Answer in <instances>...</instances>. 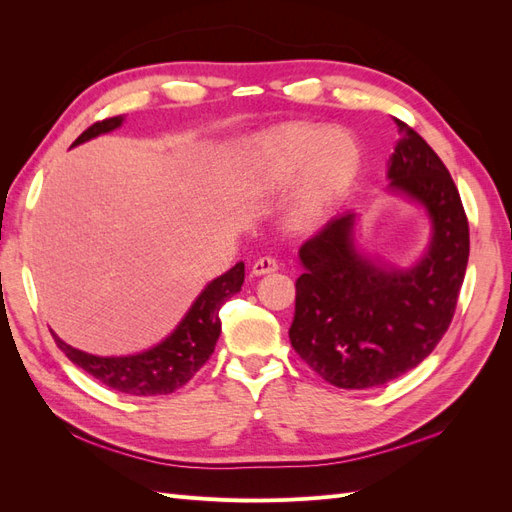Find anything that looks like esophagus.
Wrapping results in <instances>:
<instances>
[{
  "label": "esophagus",
  "mask_w": 512,
  "mask_h": 512,
  "mask_svg": "<svg viewBox=\"0 0 512 512\" xmlns=\"http://www.w3.org/2000/svg\"><path fill=\"white\" fill-rule=\"evenodd\" d=\"M277 269H280V265H277V260L271 258V256H262L252 265L254 275H267V273H273Z\"/></svg>",
  "instance_id": "esophagus-1"
}]
</instances>
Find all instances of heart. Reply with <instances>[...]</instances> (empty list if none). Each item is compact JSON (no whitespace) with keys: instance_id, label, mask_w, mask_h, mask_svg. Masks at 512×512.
I'll list each match as a JSON object with an SVG mask.
<instances>
[{"instance_id":"1","label":"heart","mask_w":512,"mask_h":512,"mask_svg":"<svg viewBox=\"0 0 512 512\" xmlns=\"http://www.w3.org/2000/svg\"><path fill=\"white\" fill-rule=\"evenodd\" d=\"M361 164V145L350 132L297 121L247 141L243 181L260 194L282 192L294 183L288 220L305 228L342 203Z\"/></svg>"}]
</instances>
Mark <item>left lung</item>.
<instances>
[{
    "instance_id": "obj_1",
    "label": "left lung",
    "mask_w": 512,
    "mask_h": 512,
    "mask_svg": "<svg viewBox=\"0 0 512 512\" xmlns=\"http://www.w3.org/2000/svg\"><path fill=\"white\" fill-rule=\"evenodd\" d=\"M397 121L391 190L423 205L427 254L410 269L369 260L354 247V213L339 215L303 243L294 284L290 344L339 389H374L431 354L453 320L470 256V228L457 185L423 136Z\"/></svg>"
}]
</instances>
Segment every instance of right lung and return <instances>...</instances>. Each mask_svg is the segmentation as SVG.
Wrapping results in <instances>:
<instances>
[{
	"label": "right lung",
	"instance_id": "add662e5",
	"mask_svg": "<svg viewBox=\"0 0 512 512\" xmlns=\"http://www.w3.org/2000/svg\"><path fill=\"white\" fill-rule=\"evenodd\" d=\"M121 121V115L96 121L94 126H89L76 138L74 145H81L89 138L119 128ZM243 280L245 265L237 262L235 267L200 292L190 312L179 322V327L164 342L147 352L134 356H96L68 346L53 333L55 344L59 350L66 352L74 365L85 369L89 376L100 380L108 389L134 397L168 395L181 389L183 384H188L196 371L209 361L222 331L220 307L232 294L241 290Z\"/></svg>",
	"mask_w": 512,
	"mask_h": 512
}]
</instances>
